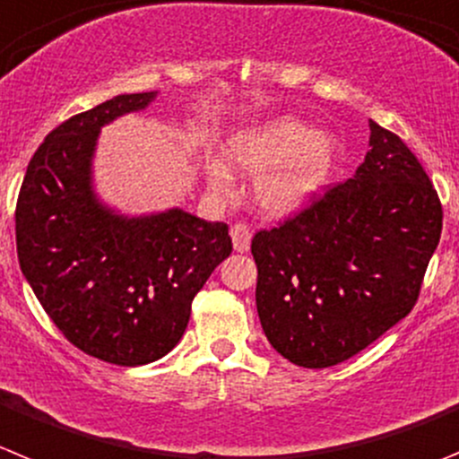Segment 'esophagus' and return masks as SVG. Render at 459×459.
Masks as SVG:
<instances>
[{
  "label": "esophagus",
  "instance_id": "34e87169",
  "mask_svg": "<svg viewBox=\"0 0 459 459\" xmlns=\"http://www.w3.org/2000/svg\"><path fill=\"white\" fill-rule=\"evenodd\" d=\"M230 237H232V246H234V250H237V252L250 250L252 232L247 230V225H243V222H237V225H232V230H230Z\"/></svg>",
  "mask_w": 459,
  "mask_h": 459
}]
</instances>
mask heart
Wrapping results in <instances>:
<instances>
[{
    "label": "heart",
    "instance_id": "1",
    "mask_svg": "<svg viewBox=\"0 0 459 459\" xmlns=\"http://www.w3.org/2000/svg\"><path fill=\"white\" fill-rule=\"evenodd\" d=\"M339 138L316 132L296 117H275L246 129L227 143V161L243 175L257 178L255 202L266 216H296L323 191L339 159ZM209 188L216 195L232 191L230 175L212 163Z\"/></svg>",
    "mask_w": 459,
    "mask_h": 459
}]
</instances>
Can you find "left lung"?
Wrapping results in <instances>:
<instances>
[{"label":"left lung","instance_id":"obj_1","mask_svg":"<svg viewBox=\"0 0 459 459\" xmlns=\"http://www.w3.org/2000/svg\"><path fill=\"white\" fill-rule=\"evenodd\" d=\"M364 163L284 225L252 238L271 346L327 368L411 312L441 237V204L410 147L368 120Z\"/></svg>","mask_w":459,"mask_h":459}]
</instances>
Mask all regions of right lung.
I'll return each instance as SVG.
<instances>
[{
	"instance_id": "add662e5",
	"label": "right lung",
	"mask_w": 459,
	"mask_h": 459,
	"mask_svg": "<svg viewBox=\"0 0 459 459\" xmlns=\"http://www.w3.org/2000/svg\"><path fill=\"white\" fill-rule=\"evenodd\" d=\"M154 100L157 91L127 92L58 125L29 161L15 209L20 268L48 316L79 351L117 367L178 346L193 298L232 252L225 222L179 207L129 216L95 191L102 127Z\"/></svg>"
}]
</instances>
